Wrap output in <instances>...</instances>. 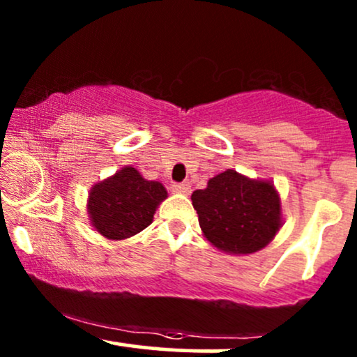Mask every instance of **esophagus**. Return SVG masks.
<instances>
[{
    "label": "esophagus",
    "mask_w": 357,
    "mask_h": 357,
    "mask_svg": "<svg viewBox=\"0 0 357 357\" xmlns=\"http://www.w3.org/2000/svg\"><path fill=\"white\" fill-rule=\"evenodd\" d=\"M171 190H173L174 192H178V195H190L191 184L190 183H174L173 186H171Z\"/></svg>",
    "instance_id": "1"
}]
</instances>
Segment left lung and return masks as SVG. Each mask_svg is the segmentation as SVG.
<instances>
[{
  "label": "left lung",
  "mask_w": 357,
  "mask_h": 357,
  "mask_svg": "<svg viewBox=\"0 0 357 357\" xmlns=\"http://www.w3.org/2000/svg\"><path fill=\"white\" fill-rule=\"evenodd\" d=\"M202 231L228 255L265 248L284 225L280 195L268 179H252L227 169L191 195Z\"/></svg>",
  "instance_id": "left-lung-1"
}]
</instances>
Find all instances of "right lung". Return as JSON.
<instances>
[{
    "mask_svg": "<svg viewBox=\"0 0 357 357\" xmlns=\"http://www.w3.org/2000/svg\"><path fill=\"white\" fill-rule=\"evenodd\" d=\"M167 198L159 181H147L136 167L124 166L90 188L87 213L93 230L107 240H126L149 227Z\"/></svg>",
    "mask_w": 357,
    "mask_h": 357,
    "instance_id": "right-lung-1",
    "label": "right lung"
}]
</instances>
